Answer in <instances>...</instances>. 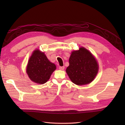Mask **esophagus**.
Masks as SVG:
<instances>
[{"label":"esophagus","instance_id":"esophagus-1","mask_svg":"<svg viewBox=\"0 0 125 125\" xmlns=\"http://www.w3.org/2000/svg\"><path fill=\"white\" fill-rule=\"evenodd\" d=\"M59 69H60V70H64V69H65V67L64 66H59Z\"/></svg>","mask_w":125,"mask_h":125}]
</instances>
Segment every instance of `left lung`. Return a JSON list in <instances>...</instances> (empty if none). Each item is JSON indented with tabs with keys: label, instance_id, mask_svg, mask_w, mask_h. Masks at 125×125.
I'll return each mask as SVG.
<instances>
[{
	"label": "left lung",
	"instance_id": "left-lung-1",
	"mask_svg": "<svg viewBox=\"0 0 125 125\" xmlns=\"http://www.w3.org/2000/svg\"><path fill=\"white\" fill-rule=\"evenodd\" d=\"M69 62V66L67 68L66 73L71 81L78 85L91 82L99 70L96 59L83 47L72 52Z\"/></svg>",
	"mask_w": 125,
	"mask_h": 125
}]
</instances>
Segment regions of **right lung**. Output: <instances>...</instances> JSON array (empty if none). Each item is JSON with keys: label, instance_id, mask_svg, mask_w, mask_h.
Masks as SVG:
<instances>
[{"label": "right lung", "instance_id": "1", "mask_svg": "<svg viewBox=\"0 0 125 125\" xmlns=\"http://www.w3.org/2000/svg\"><path fill=\"white\" fill-rule=\"evenodd\" d=\"M56 68L55 64L49 61L44 52L37 50L29 60L26 73L32 81L42 84L49 80Z\"/></svg>", "mask_w": 125, "mask_h": 125}]
</instances>
